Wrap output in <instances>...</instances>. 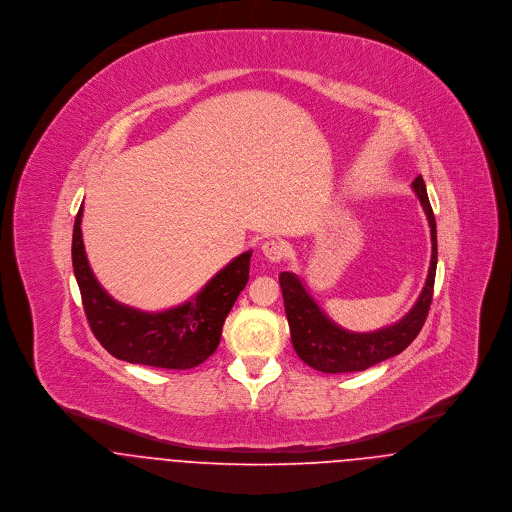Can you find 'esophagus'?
Listing matches in <instances>:
<instances>
[{
    "label": "esophagus",
    "instance_id": "34e87169",
    "mask_svg": "<svg viewBox=\"0 0 512 512\" xmlns=\"http://www.w3.org/2000/svg\"><path fill=\"white\" fill-rule=\"evenodd\" d=\"M262 254H264V258H266L268 262L278 264V262L284 260L286 250H284V244H282V242H278V240H266V242L262 244Z\"/></svg>",
    "mask_w": 512,
    "mask_h": 512
}]
</instances>
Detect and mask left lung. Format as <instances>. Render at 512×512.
Here are the masks:
<instances>
[{"instance_id": "8db88e82", "label": "left lung", "mask_w": 512, "mask_h": 512, "mask_svg": "<svg viewBox=\"0 0 512 512\" xmlns=\"http://www.w3.org/2000/svg\"><path fill=\"white\" fill-rule=\"evenodd\" d=\"M412 189L418 195L432 228V262L426 286L418 301L394 325L370 333L345 331L343 327L335 325L323 313V309H319V305L313 301V297L303 288L301 280L295 274H280V288L290 323L293 349L305 365L331 374L365 370L368 366L378 365L390 357L400 355L422 331L434 295L438 266V230L422 175L414 179Z\"/></svg>"}]
</instances>
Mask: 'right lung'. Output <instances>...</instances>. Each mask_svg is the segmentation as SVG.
Instances as JSON below:
<instances>
[{"instance_id":"1","label":"right lung","mask_w":512,"mask_h":512,"mask_svg":"<svg viewBox=\"0 0 512 512\" xmlns=\"http://www.w3.org/2000/svg\"><path fill=\"white\" fill-rule=\"evenodd\" d=\"M82 205L74 219L73 268L94 337L116 359L157 368H193L219 347L222 325L248 284L252 250L226 264L193 299L157 313L118 303L94 278L82 244Z\"/></svg>"}]
</instances>
